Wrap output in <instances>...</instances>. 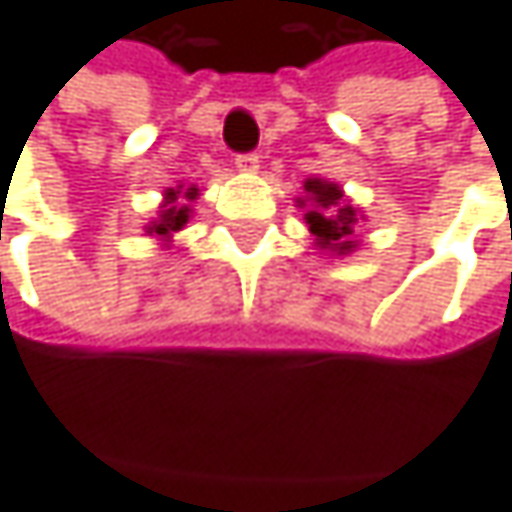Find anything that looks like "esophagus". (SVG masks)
I'll list each match as a JSON object with an SVG mask.
<instances>
[{
  "instance_id": "34e87169",
  "label": "esophagus",
  "mask_w": 512,
  "mask_h": 512,
  "mask_svg": "<svg viewBox=\"0 0 512 512\" xmlns=\"http://www.w3.org/2000/svg\"><path fill=\"white\" fill-rule=\"evenodd\" d=\"M258 162H261L258 153H239L236 156V168L239 171H258Z\"/></svg>"
}]
</instances>
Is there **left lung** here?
<instances>
[{"label": "left lung", "mask_w": 512, "mask_h": 512, "mask_svg": "<svg viewBox=\"0 0 512 512\" xmlns=\"http://www.w3.org/2000/svg\"><path fill=\"white\" fill-rule=\"evenodd\" d=\"M310 208H307V224L310 233L316 236L319 248H331L338 254L353 251V230L359 227V211L344 199L338 184H328L319 178H310L304 184ZM304 205V199H301Z\"/></svg>", "instance_id": "left-lung-1"}]
</instances>
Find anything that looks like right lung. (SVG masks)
I'll use <instances>...</instances> for the list:
<instances>
[{
	"label": "right lung",
	"mask_w": 512,
	"mask_h": 512,
	"mask_svg": "<svg viewBox=\"0 0 512 512\" xmlns=\"http://www.w3.org/2000/svg\"><path fill=\"white\" fill-rule=\"evenodd\" d=\"M196 196H199V190H196V187H187L184 199H196ZM165 199H168V202L162 205L159 218L147 227L150 236H171V233H178V230L187 224V218H190V208L181 202V190H168Z\"/></svg>",
	"instance_id": "add662e5"
}]
</instances>
